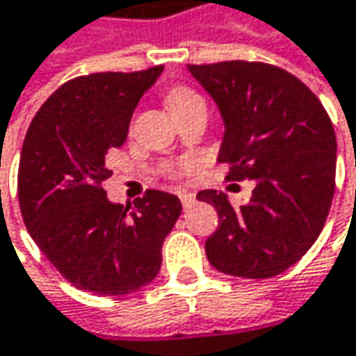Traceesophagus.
<instances>
[{
    "instance_id": "obj_1",
    "label": "esophagus",
    "mask_w": 356,
    "mask_h": 356,
    "mask_svg": "<svg viewBox=\"0 0 356 356\" xmlns=\"http://www.w3.org/2000/svg\"><path fill=\"white\" fill-rule=\"evenodd\" d=\"M179 197H181V204H183L185 210H189V208L195 204V195H193V193H181Z\"/></svg>"
}]
</instances>
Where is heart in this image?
I'll use <instances>...</instances> for the list:
<instances>
[{"label": "heart", "mask_w": 356, "mask_h": 356, "mask_svg": "<svg viewBox=\"0 0 356 356\" xmlns=\"http://www.w3.org/2000/svg\"><path fill=\"white\" fill-rule=\"evenodd\" d=\"M200 102H202V97L195 91L187 89V87H175L167 95V106H169L171 113L179 112V110H185V108H189L193 104H200Z\"/></svg>", "instance_id": "heart-1"}]
</instances>
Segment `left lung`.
<instances>
[{"label":"left lung","instance_id":"1","mask_svg":"<svg viewBox=\"0 0 356 356\" xmlns=\"http://www.w3.org/2000/svg\"><path fill=\"white\" fill-rule=\"evenodd\" d=\"M216 102L224 136L218 163L228 181L254 183L234 208L226 193L204 189L218 211L206 254L218 271L269 279L296 265L320 236L334 195L337 136L320 99L291 73L248 60L187 65Z\"/></svg>","mask_w":356,"mask_h":356}]
</instances>
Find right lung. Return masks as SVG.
Wrapping results in <instances>:
<instances>
[{"instance_id":"add662e5","label":"right lung","mask_w":356,"mask_h":356,"mask_svg":"<svg viewBox=\"0 0 356 356\" xmlns=\"http://www.w3.org/2000/svg\"><path fill=\"white\" fill-rule=\"evenodd\" d=\"M161 73H93L60 85L19 152L17 197L32 241L69 283L97 296L148 285L181 213L179 197L167 191L148 189L130 211L102 187L112 177L108 150L126 143L132 113Z\"/></svg>"}]
</instances>
